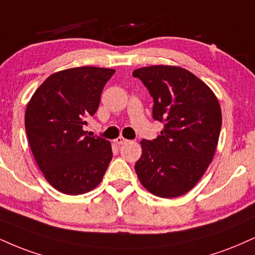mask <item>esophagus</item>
Returning <instances> with one entry per match:
<instances>
[{"instance_id":"esophagus-1","label":"esophagus","mask_w":255,"mask_h":255,"mask_svg":"<svg viewBox=\"0 0 255 255\" xmlns=\"http://www.w3.org/2000/svg\"><path fill=\"white\" fill-rule=\"evenodd\" d=\"M127 141H128V140H127V139H125L124 136H119L118 139L115 140V142H116V145H119V146H120V145H125V143L127 142Z\"/></svg>"}]
</instances>
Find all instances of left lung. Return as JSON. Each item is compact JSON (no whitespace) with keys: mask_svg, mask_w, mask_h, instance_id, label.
<instances>
[{"mask_svg":"<svg viewBox=\"0 0 255 255\" xmlns=\"http://www.w3.org/2000/svg\"><path fill=\"white\" fill-rule=\"evenodd\" d=\"M153 98V119L164 128L141 141L137 178L153 195L173 198L190 191L213 160L222 126L219 101L194 73L154 65L133 72Z\"/></svg>","mask_w":255,"mask_h":255,"instance_id":"left-lung-1","label":"left lung"}]
</instances>
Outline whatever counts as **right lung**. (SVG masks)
Returning a JSON list of instances; mask_svg holds the SVG:
<instances>
[{
	"mask_svg": "<svg viewBox=\"0 0 255 255\" xmlns=\"http://www.w3.org/2000/svg\"><path fill=\"white\" fill-rule=\"evenodd\" d=\"M113 69L82 66L53 73L30 98L24 128L48 183L66 195L96 188L113 158L108 140L84 130Z\"/></svg>",
	"mask_w": 255,
	"mask_h": 255,
	"instance_id": "right-lung-1",
	"label": "right lung"
}]
</instances>
